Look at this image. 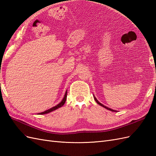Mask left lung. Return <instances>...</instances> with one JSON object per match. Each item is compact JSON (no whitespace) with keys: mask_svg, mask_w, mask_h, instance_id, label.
Wrapping results in <instances>:
<instances>
[{"mask_svg":"<svg viewBox=\"0 0 156 156\" xmlns=\"http://www.w3.org/2000/svg\"><path fill=\"white\" fill-rule=\"evenodd\" d=\"M94 100H95V101L97 102V103H98V104H99V105H101V106H102L103 107H104V108H107V110H109V111H113V112H116V111H115V110H113V109H111V108H108V107H106V106H105V105H103V104H101V103H100V102H99L98 101V100H97V99L96 98V97L95 96H94Z\"/></svg>","mask_w":156,"mask_h":156,"instance_id":"8db88e82","label":"left lung"}]
</instances>
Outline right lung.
Instances as JSON below:
<instances>
[{
  "label": "right lung",
  "mask_w": 156,
  "mask_h": 156,
  "mask_svg": "<svg viewBox=\"0 0 156 156\" xmlns=\"http://www.w3.org/2000/svg\"><path fill=\"white\" fill-rule=\"evenodd\" d=\"M66 98H67V91L66 92L64 97V98L62 99V101H61L60 103H58V104L57 105H56V106H55V107H52V108H49V109L47 110V111H44V112H40V113H39V114H37V115H44V114H47V113L51 112L53 111H55V110H56V109H57V108H60V107H62V106L64 105V103H65L66 101Z\"/></svg>",
  "instance_id": "right-lung-1"
}]
</instances>
